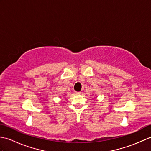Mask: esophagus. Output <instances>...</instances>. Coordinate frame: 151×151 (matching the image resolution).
<instances>
[{"instance_id": "34e87169", "label": "esophagus", "mask_w": 151, "mask_h": 151, "mask_svg": "<svg viewBox=\"0 0 151 151\" xmlns=\"http://www.w3.org/2000/svg\"><path fill=\"white\" fill-rule=\"evenodd\" d=\"M75 93L76 95H80L81 93V91H75Z\"/></svg>"}]
</instances>
